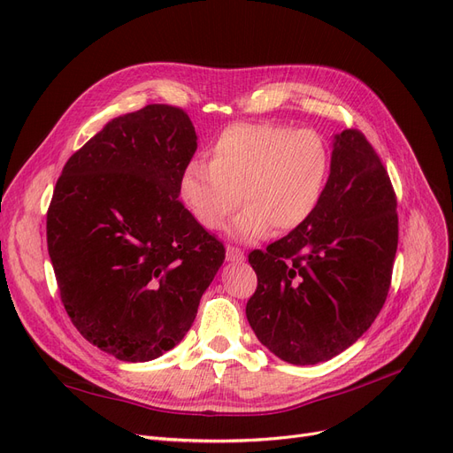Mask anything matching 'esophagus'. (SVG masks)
Wrapping results in <instances>:
<instances>
[{"instance_id": "obj_1", "label": "esophagus", "mask_w": 453, "mask_h": 453, "mask_svg": "<svg viewBox=\"0 0 453 453\" xmlns=\"http://www.w3.org/2000/svg\"><path fill=\"white\" fill-rule=\"evenodd\" d=\"M227 261H231V264H242L244 252L241 250V248L227 246Z\"/></svg>"}]
</instances>
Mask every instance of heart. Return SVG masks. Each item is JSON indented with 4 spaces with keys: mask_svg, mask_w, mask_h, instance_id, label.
<instances>
[{
    "mask_svg": "<svg viewBox=\"0 0 453 453\" xmlns=\"http://www.w3.org/2000/svg\"><path fill=\"white\" fill-rule=\"evenodd\" d=\"M331 152L312 129L282 124H233L216 137L211 162L192 159L179 182L188 211L207 229H220L239 207L231 233L241 241L291 231L316 212L326 194Z\"/></svg>",
    "mask_w": 453,
    "mask_h": 453,
    "instance_id": "heart-1",
    "label": "heart"
}]
</instances>
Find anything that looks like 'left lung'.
Masks as SVG:
<instances>
[{"label":"left lung","instance_id":"8db88e82","mask_svg":"<svg viewBox=\"0 0 453 453\" xmlns=\"http://www.w3.org/2000/svg\"><path fill=\"white\" fill-rule=\"evenodd\" d=\"M389 174L357 129L333 139L331 173L303 226L248 256L257 288L246 303L257 341L291 365L339 356L386 303L399 242Z\"/></svg>","mask_w":453,"mask_h":453}]
</instances>
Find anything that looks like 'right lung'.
I'll use <instances>...</instances> for the list:
<instances>
[{
    "mask_svg": "<svg viewBox=\"0 0 453 453\" xmlns=\"http://www.w3.org/2000/svg\"><path fill=\"white\" fill-rule=\"evenodd\" d=\"M197 150L189 116L147 105L73 154L47 212L60 297L82 337L120 361H150L192 327L226 248L179 201Z\"/></svg>",
    "mask_w": 453,
    "mask_h": 453,
    "instance_id": "add662e5",
    "label": "right lung"
}]
</instances>
